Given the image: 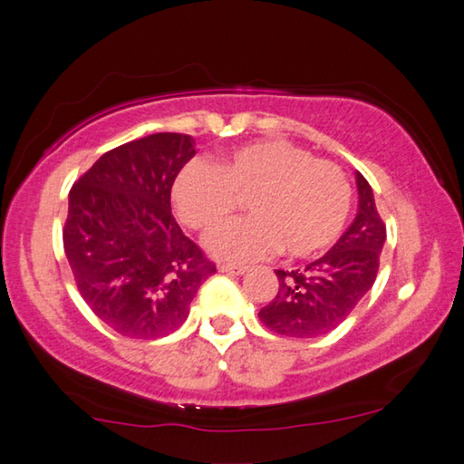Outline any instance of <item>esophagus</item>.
<instances>
[{"mask_svg": "<svg viewBox=\"0 0 464 464\" xmlns=\"http://www.w3.org/2000/svg\"><path fill=\"white\" fill-rule=\"evenodd\" d=\"M220 272H227V275H244L246 266H239V264H218Z\"/></svg>", "mask_w": 464, "mask_h": 464, "instance_id": "34e87169", "label": "esophagus"}]
</instances>
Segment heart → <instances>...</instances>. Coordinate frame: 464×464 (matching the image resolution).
I'll return each instance as SVG.
<instances>
[{
    "mask_svg": "<svg viewBox=\"0 0 464 464\" xmlns=\"http://www.w3.org/2000/svg\"><path fill=\"white\" fill-rule=\"evenodd\" d=\"M239 200L252 217L208 235L206 247L217 258L244 262L281 247L291 258H307L341 235L351 186L341 167L286 140L239 146L212 165L196 160L171 186L175 215L198 233L229 218Z\"/></svg>",
    "mask_w": 464,
    "mask_h": 464,
    "instance_id": "b5f03b06",
    "label": "heart"
}]
</instances>
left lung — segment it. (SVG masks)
Instances as JSON below:
<instances>
[{
    "instance_id": "1",
    "label": "left lung",
    "mask_w": 464,
    "mask_h": 464,
    "mask_svg": "<svg viewBox=\"0 0 464 464\" xmlns=\"http://www.w3.org/2000/svg\"><path fill=\"white\" fill-rule=\"evenodd\" d=\"M359 208L341 239L304 270H276L278 291L260 310L262 324L289 338H314L336 328L372 289L386 241L370 183L357 171Z\"/></svg>"
}]
</instances>
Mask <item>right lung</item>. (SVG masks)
Segmentation results:
<instances>
[{"label": "right lung", "instance_id": "obj_1", "mask_svg": "<svg viewBox=\"0 0 464 464\" xmlns=\"http://www.w3.org/2000/svg\"><path fill=\"white\" fill-rule=\"evenodd\" d=\"M194 138L160 131L109 150L70 189L63 249L88 307L115 333L160 338L186 322L215 262L171 215Z\"/></svg>", "mask_w": 464, "mask_h": 464}]
</instances>
